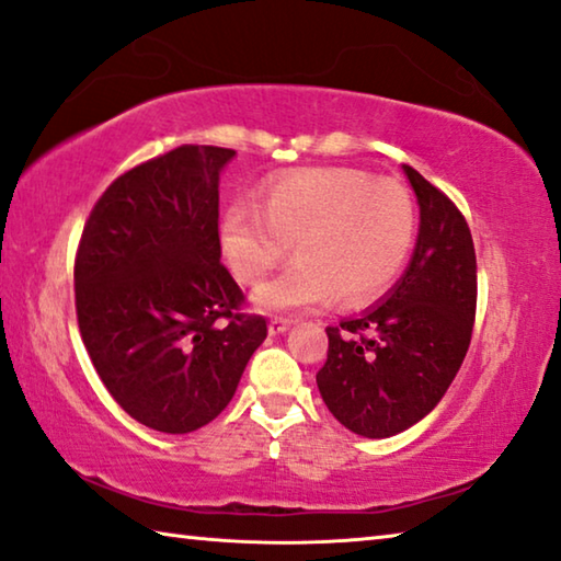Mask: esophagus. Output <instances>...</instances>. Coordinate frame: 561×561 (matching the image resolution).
Masks as SVG:
<instances>
[{"instance_id":"34e87169","label":"esophagus","mask_w":561,"mask_h":561,"mask_svg":"<svg viewBox=\"0 0 561 561\" xmlns=\"http://www.w3.org/2000/svg\"><path fill=\"white\" fill-rule=\"evenodd\" d=\"M290 325H293L290 318H273V321L268 323V333L271 335H280V333H286Z\"/></svg>"}]
</instances>
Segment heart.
I'll return each instance as SVG.
<instances>
[{
  "label": "heart",
  "mask_w": 561,
  "mask_h": 561,
  "mask_svg": "<svg viewBox=\"0 0 561 561\" xmlns=\"http://www.w3.org/2000/svg\"><path fill=\"white\" fill-rule=\"evenodd\" d=\"M416 238V213L396 183L358 170H300L263 185L261 208L236 203L218 240L232 275L257 286L290 245L296 263L255 293V308L286 313L335 298L364 304L391 286Z\"/></svg>",
  "instance_id": "obj_1"
}]
</instances>
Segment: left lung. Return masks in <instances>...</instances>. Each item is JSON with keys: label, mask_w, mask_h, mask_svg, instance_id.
<instances>
[{"label": "left lung", "mask_w": 561, "mask_h": 561, "mask_svg": "<svg viewBox=\"0 0 561 561\" xmlns=\"http://www.w3.org/2000/svg\"><path fill=\"white\" fill-rule=\"evenodd\" d=\"M419 203L407 271L376 306L329 325V360L316 383L353 434L389 438L444 399L469 351L477 313V253L459 208L403 165Z\"/></svg>", "instance_id": "1"}]
</instances>
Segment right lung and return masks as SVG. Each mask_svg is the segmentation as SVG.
<instances>
[{
	"instance_id": "1",
	"label": "right lung",
	"mask_w": 561,
	"mask_h": 561,
	"mask_svg": "<svg viewBox=\"0 0 561 561\" xmlns=\"http://www.w3.org/2000/svg\"><path fill=\"white\" fill-rule=\"evenodd\" d=\"M236 150L183 145L112 183L75 261L77 323L119 407L162 434L218 416L268 335L238 313L243 293L220 263V172Z\"/></svg>"
}]
</instances>
